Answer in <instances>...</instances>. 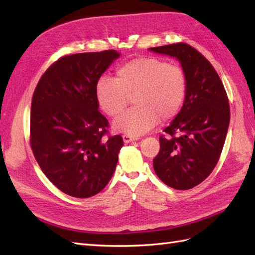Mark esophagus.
Masks as SVG:
<instances>
[{
    "label": "esophagus",
    "instance_id": "esophagus-1",
    "mask_svg": "<svg viewBox=\"0 0 255 255\" xmlns=\"http://www.w3.org/2000/svg\"><path fill=\"white\" fill-rule=\"evenodd\" d=\"M139 138L138 137H133V136H130V134H123V140L125 143H129V142H132V141H136V140H138Z\"/></svg>",
    "mask_w": 255,
    "mask_h": 255
}]
</instances>
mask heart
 <instances>
[{"instance_id":"obj_1","label":"heart","mask_w":255,"mask_h":255,"mask_svg":"<svg viewBox=\"0 0 255 255\" xmlns=\"http://www.w3.org/2000/svg\"><path fill=\"white\" fill-rule=\"evenodd\" d=\"M117 79L102 77L96 84L100 106L117 116L133 96L137 105L114 121L118 132L140 136L159 122L174 117L185 100L187 81L184 70L161 59L137 58L117 69Z\"/></svg>"}]
</instances>
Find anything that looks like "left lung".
<instances>
[{
  "instance_id": "1",
  "label": "left lung",
  "mask_w": 255,
  "mask_h": 255,
  "mask_svg": "<svg viewBox=\"0 0 255 255\" xmlns=\"http://www.w3.org/2000/svg\"><path fill=\"white\" fill-rule=\"evenodd\" d=\"M175 58L186 75L180 113L160 137L155 174L167 186L185 191L207 178L219 160L230 122L224 84L202 53L184 42L149 48Z\"/></svg>"
}]
</instances>
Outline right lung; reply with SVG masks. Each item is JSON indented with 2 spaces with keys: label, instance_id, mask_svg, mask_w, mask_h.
Listing matches in <instances>:
<instances>
[{
  "label": "right lung",
  "instance_id": "obj_1",
  "mask_svg": "<svg viewBox=\"0 0 255 255\" xmlns=\"http://www.w3.org/2000/svg\"><path fill=\"white\" fill-rule=\"evenodd\" d=\"M115 50L75 53L42 74L32 95L30 145L53 185L72 197L100 193L116 169L123 138L106 136L96 84L119 58Z\"/></svg>",
  "mask_w": 255,
  "mask_h": 255
}]
</instances>
